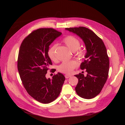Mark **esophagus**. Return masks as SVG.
Segmentation results:
<instances>
[{
    "instance_id": "obj_1",
    "label": "esophagus",
    "mask_w": 125,
    "mask_h": 125,
    "mask_svg": "<svg viewBox=\"0 0 125 125\" xmlns=\"http://www.w3.org/2000/svg\"><path fill=\"white\" fill-rule=\"evenodd\" d=\"M71 76V75H68V74H66L65 75V78H68L69 77H70Z\"/></svg>"
}]
</instances>
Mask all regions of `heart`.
Masks as SVG:
<instances>
[{"mask_svg": "<svg viewBox=\"0 0 125 125\" xmlns=\"http://www.w3.org/2000/svg\"><path fill=\"white\" fill-rule=\"evenodd\" d=\"M63 42L68 49L73 52L76 51L80 48L81 42L80 41L74 36H68L64 38ZM57 45L54 44L52 46L48 51V56L52 61H56L57 59ZM76 55L79 57H83L84 55L83 51L80 50L77 52ZM77 66V63L74 61L63 62L58 67V69L59 71L61 72L62 73H70Z\"/></svg>", "mask_w": 125, "mask_h": 125, "instance_id": "1", "label": "heart"}]
</instances>
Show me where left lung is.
<instances>
[{
    "label": "left lung",
    "mask_w": 125,
    "mask_h": 125,
    "mask_svg": "<svg viewBox=\"0 0 125 125\" xmlns=\"http://www.w3.org/2000/svg\"><path fill=\"white\" fill-rule=\"evenodd\" d=\"M65 29L79 36L86 47L87 52L80 68L86 69L87 74L86 76L81 73L74 75L78 80L75 89L81 97L92 99L100 93L108 77L109 61L106 47L102 39L87 28Z\"/></svg>",
    "instance_id": "8db88e82"
}]
</instances>
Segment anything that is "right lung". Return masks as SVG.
<instances>
[{
    "label": "right lung",
    "mask_w": 125,
    "mask_h": 125,
    "mask_svg": "<svg viewBox=\"0 0 125 125\" xmlns=\"http://www.w3.org/2000/svg\"><path fill=\"white\" fill-rule=\"evenodd\" d=\"M61 34L52 28L38 29L26 37L20 48L18 69L23 86L32 97L42 103L48 104L56 99L65 80L60 73L52 79L45 76L52 65L48 56L49 46Z\"/></svg>",
    "instance_id": "right-lung-1"
}]
</instances>
